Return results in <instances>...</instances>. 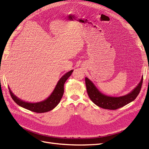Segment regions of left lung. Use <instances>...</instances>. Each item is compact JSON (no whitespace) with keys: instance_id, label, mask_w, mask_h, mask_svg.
Returning <instances> with one entry per match:
<instances>
[{"instance_id":"8db88e82","label":"left lung","mask_w":149,"mask_h":149,"mask_svg":"<svg viewBox=\"0 0 149 149\" xmlns=\"http://www.w3.org/2000/svg\"><path fill=\"white\" fill-rule=\"evenodd\" d=\"M142 82L143 77L137 86L129 94L120 97H111L101 93L91 81H90L88 78H85L87 93L91 100L97 106L103 109L110 110L119 109L135 100L141 91Z\"/></svg>"}]
</instances>
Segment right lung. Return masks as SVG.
<instances>
[{
    "label": "right lung",
    "mask_w": 149,
    "mask_h": 149,
    "mask_svg": "<svg viewBox=\"0 0 149 149\" xmlns=\"http://www.w3.org/2000/svg\"><path fill=\"white\" fill-rule=\"evenodd\" d=\"M73 70H71L63 76L60 79V80L58 81L57 84L56 85V87L54 89L51 95L47 100L35 103L25 102L15 96L10 91V88H8L10 96L13 99V100L18 105L25 108V109L37 112V113H43V112H48L53 109L60 102L61 99L62 98L64 93L65 83L66 82L68 78L71 75V73H73Z\"/></svg>",
    "instance_id": "1"
}]
</instances>
